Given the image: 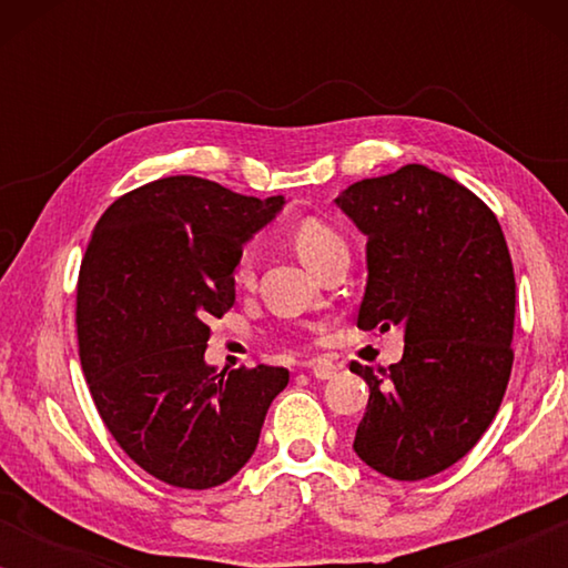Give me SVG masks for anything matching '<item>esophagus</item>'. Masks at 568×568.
<instances>
[{"mask_svg": "<svg viewBox=\"0 0 568 568\" xmlns=\"http://www.w3.org/2000/svg\"><path fill=\"white\" fill-rule=\"evenodd\" d=\"M307 369L313 372L315 379H331L338 375V364H333L331 359H313L307 362Z\"/></svg>", "mask_w": 568, "mask_h": 568, "instance_id": "1", "label": "esophagus"}]
</instances>
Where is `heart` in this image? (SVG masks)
Segmentation results:
<instances>
[{
  "instance_id": "obj_1",
  "label": "heart",
  "mask_w": 568,
  "mask_h": 568,
  "mask_svg": "<svg viewBox=\"0 0 568 568\" xmlns=\"http://www.w3.org/2000/svg\"><path fill=\"white\" fill-rule=\"evenodd\" d=\"M292 243L294 251L302 258V263L313 271L317 263H321L325 255L333 251H341L346 247L344 237L338 235L336 230L331 227L328 222L317 220V216H305V220L297 222V227L292 230ZM232 282H235L240 290H247L255 282V258L251 251H245L235 263V271H232Z\"/></svg>"
}]
</instances>
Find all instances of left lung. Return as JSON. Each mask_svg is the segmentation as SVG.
I'll use <instances>...</instances> for the list:
<instances>
[{"mask_svg":"<svg viewBox=\"0 0 568 568\" xmlns=\"http://www.w3.org/2000/svg\"><path fill=\"white\" fill-rule=\"evenodd\" d=\"M336 206L367 237L356 325L403 331V359L352 364L369 385L354 453L395 480L455 465L484 437L507 390L515 268L491 209L426 165L364 178Z\"/></svg>","mask_w":568,"mask_h":568,"instance_id":"obj_1","label":"left lung"}]
</instances>
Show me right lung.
I'll return each mask as SVG.
<instances>
[{
	"label": "right lung",
	"instance_id": "right-lung-1",
	"mask_svg": "<svg viewBox=\"0 0 568 568\" xmlns=\"http://www.w3.org/2000/svg\"><path fill=\"white\" fill-rule=\"evenodd\" d=\"M196 175L115 199L92 230L77 284L90 395L119 447L178 488H214L251 460L284 367L206 364L209 321L235 305L243 245L284 209Z\"/></svg>",
	"mask_w": 568,
	"mask_h": 568
}]
</instances>
